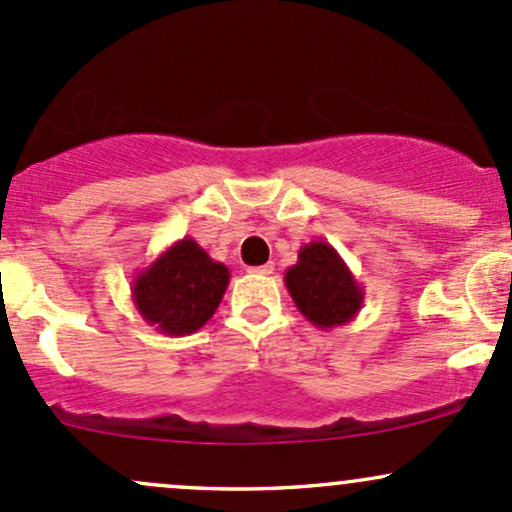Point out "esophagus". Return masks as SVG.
Instances as JSON below:
<instances>
[{"instance_id":"1","label":"esophagus","mask_w":512,"mask_h":512,"mask_svg":"<svg viewBox=\"0 0 512 512\" xmlns=\"http://www.w3.org/2000/svg\"><path fill=\"white\" fill-rule=\"evenodd\" d=\"M252 274H272L274 272V265L272 262H267V265H260V267H250Z\"/></svg>"}]
</instances>
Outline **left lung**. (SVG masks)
I'll return each mask as SVG.
<instances>
[{
    "instance_id": "left-lung-1",
    "label": "left lung",
    "mask_w": 512,
    "mask_h": 512,
    "mask_svg": "<svg viewBox=\"0 0 512 512\" xmlns=\"http://www.w3.org/2000/svg\"><path fill=\"white\" fill-rule=\"evenodd\" d=\"M284 284L301 316L320 330L350 323L364 303V289L333 245L313 240L286 269Z\"/></svg>"
}]
</instances>
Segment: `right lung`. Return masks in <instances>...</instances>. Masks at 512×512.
Instances as JSON below:
<instances>
[{"mask_svg":"<svg viewBox=\"0 0 512 512\" xmlns=\"http://www.w3.org/2000/svg\"><path fill=\"white\" fill-rule=\"evenodd\" d=\"M230 272L211 260L194 238H182L133 277L131 296L140 318L157 333L182 338L204 328L226 294Z\"/></svg>","mask_w":512,"mask_h":512,"instance_id":"add662e5","label":"right lung"}]
</instances>
